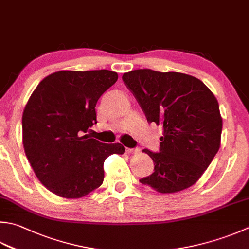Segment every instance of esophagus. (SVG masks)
I'll return each instance as SVG.
<instances>
[{"instance_id": "1", "label": "esophagus", "mask_w": 249, "mask_h": 249, "mask_svg": "<svg viewBox=\"0 0 249 249\" xmlns=\"http://www.w3.org/2000/svg\"><path fill=\"white\" fill-rule=\"evenodd\" d=\"M126 152L131 154V153H137L139 152V149L138 148H135V149H130V148H126Z\"/></svg>"}]
</instances>
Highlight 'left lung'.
Returning <instances> with one entry per match:
<instances>
[{
    "instance_id": "obj_1",
    "label": "left lung",
    "mask_w": 249,
    "mask_h": 249,
    "mask_svg": "<svg viewBox=\"0 0 249 249\" xmlns=\"http://www.w3.org/2000/svg\"><path fill=\"white\" fill-rule=\"evenodd\" d=\"M149 123L163 125L160 151L144 149L154 172L139 181L160 193H175L193 186L220 148L222 119L208 87L179 72L138 69L124 73Z\"/></svg>"
}]
</instances>
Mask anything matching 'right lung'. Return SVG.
<instances>
[{"label":"right lung","instance_id":"1","mask_svg":"<svg viewBox=\"0 0 249 249\" xmlns=\"http://www.w3.org/2000/svg\"><path fill=\"white\" fill-rule=\"evenodd\" d=\"M110 70L58 71L40 82L22 114L24 152L37 179L66 198H80L104 181V163L121 143L84 135L97 123L96 104L118 81Z\"/></svg>","mask_w":249,"mask_h":249}]
</instances>
